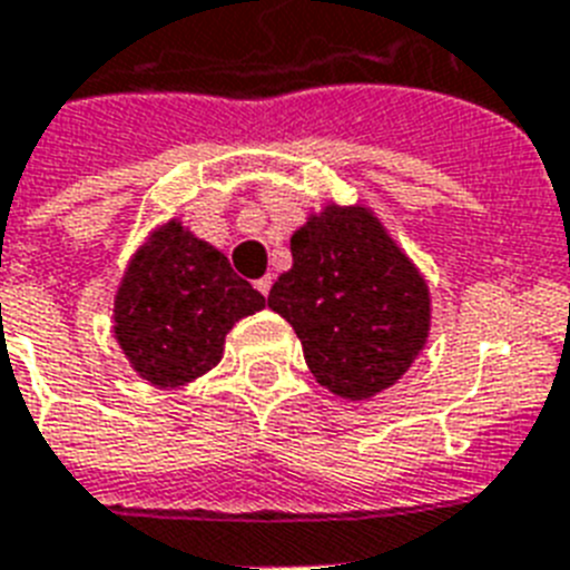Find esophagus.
<instances>
[{
	"mask_svg": "<svg viewBox=\"0 0 570 570\" xmlns=\"http://www.w3.org/2000/svg\"><path fill=\"white\" fill-rule=\"evenodd\" d=\"M254 286H257V293L269 295V289H272V275H263L261 281H254Z\"/></svg>",
	"mask_w": 570,
	"mask_h": 570,
	"instance_id": "obj_1",
	"label": "esophagus"
}]
</instances>
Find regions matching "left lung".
<instances>
[{"label": "left lung", "instance_id": "left-lung-1", "mask_svg": "<svg viewBox=\"0 0 570 570\" xmlns=\"http://www.w3.org/2000/svg\"><path fill=\"white\" fill-rule=\"evenodd\" d=\"M289 248L269 307L298 333L313 377L348 401L390 390L428 342L424 277L368 207L327 205Z\"/></svg>", "mask_w": 570, "mask_h": 570}]
</instances>
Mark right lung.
Listing matches in <instances>:
<instances>
[{
  "instance_id": "obj_1",
  "label": "right lung",
  "mask_w": 570,
  "mask_h": 570,
  "mask_svg": "<svg viewBox=\"0 0 570 570\" xmlns=\"http://www.w3.org/2000/svg\"><path fill=\"white\" fill-rule=\"evenodd\" d=\"M266 307L228 257L180 222L157 228L128 263L114 333L134 372L160 390L196 381L222 360L225 333Z\"/></svg>"
}]
</instances>
